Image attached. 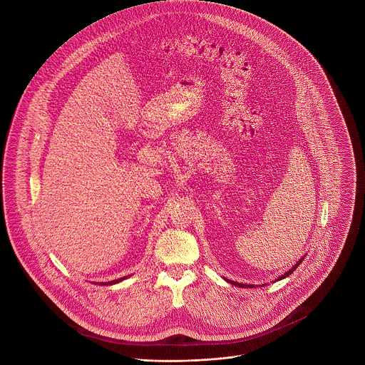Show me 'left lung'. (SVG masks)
<instances>
[{"label": "left lung", "mask_w": 365, "mask_h": 365, "mask_svg": "<svg viewBox=\"0 0 365 365\" xmlns=\"http://www.w3.org/2000/svg\"><path fill=\"white\" fill-rule=\"evenodd\" d=\"M303 259H304V255H303V257L299 259V262H297V263H296V264H294V266H293V267H292L289 272H286V273H284L283 276H280L277 280H283V279L289 277V276H290V274H292V273H293V272L297 269V266H299V264L303 262ZM225 280H227V279H225ZM227 282H230L231 284H234V286H238V287H254L252 284H242V283H237V282H232V280H227Z\"/></svg>", "instance_id": "8db88e82"}]
</instances>
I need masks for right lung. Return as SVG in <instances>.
Returning a JSON list of instances; mask_svg holds the SVG:
<instances>
[{"mask_svg":"<svg viewBox=\"0 0 365 365\" xmlns=\"http://www.w3.org/2000/svg\"><path fill=\"white\" fill-rule=\"evenodd\" d=\"M124 279H127V276H125V277H121V279H118V280H113V282H108V283H101V286H103V284H106V286H108V284H115V283H120V282H123Z\"/></svg>","mask_w":365,"mask_h":365,"instance_id":"right-lung-1","label":"right lung"}]
</instances>
